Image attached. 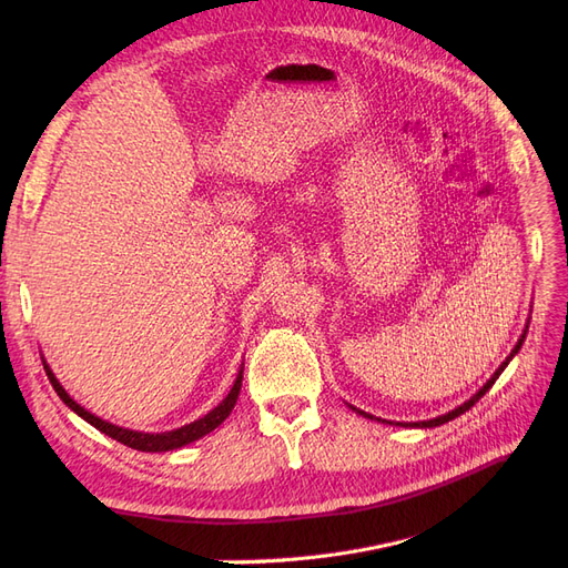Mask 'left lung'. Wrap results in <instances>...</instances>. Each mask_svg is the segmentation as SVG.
Returning <instances> with one entry per match:
<instances>
[{
  "instance_id": "8db88e82",
  "label": "left lung",
  "mask_w": 568,
  "mask_h": 568,
  "mask_svg": "<svg viewBox=\"0 0 568 568\" xmlns=\"http://www.w3.org/2000/svg\"><path fill=\"white\" fill-rule=\"evenodd\" d=\"M526 334H528V320H526V326H524V334L519 336V341H517V346H514L511 348V353L505 357V363L500 365V367H497L495 369V374L490 376V379L484 384V386H480L474 395H471V398L469 400H464L462 405H457L455 409H450V412H445V415H438V417H434V419H426V422H409V424H403V422H395V426H409V428H434V426H440V424H448L450 419H455V417H459V415H464V412H467L469 407H474L480 398H484V395H486V390L497 382V376H500L503 372H505V367L511 363V357L514 355H517L519 351H521V346H524V338H526ZM353 412H355V415H363L365 419H376L374 415H367V412H363V409H357V407H353V405H348ZM376 422H382V424H393V422H386V419H376Z\"/></svg>"
}]
</instances>
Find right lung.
<instances>
[{"label":"right lung","instance_id":"1","mask_svg":"<svg viewBox=\"0 0 568 568\" xmlns=\"http://www.w3.org/2000/svg\"><path fill=\"white\" fill-rule=\"evenodd\" d=\"M42 365H44V372L49 376L51 386H54L59 398L71 407L78 417H82L88 424H92L94 428H99L101 434H106L109 438L118 440L128 445V448L132 450H140V453H168V450H178V448H184V445L194 443L199 438H203L205 434L215 432V428L225 422L230 417V412L234 409L236 400H239V393H242V382H244V363L242 367H239L236 372V379H234V386L230 388V393L222 398L211 412H205L203 417H199L196 422L192 424H184L180 428H173V432H161V434H149V432H134V428H125V426H118V424H111L106 419H101L97 415H92L90 409H84L80 403H75L71 395H68V390L61 386V382L57 379V374L51 372V367L47 365V359L42 355Z\"/></svg>","mask_w":568,"mask_h":568}]
</instances>
